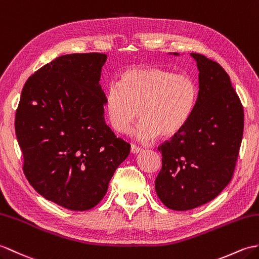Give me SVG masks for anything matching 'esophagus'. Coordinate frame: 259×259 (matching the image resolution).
<instances>
[{
	"label": "esophagus",
	"instance_id": "34e87169",
	"mask_svg": "<svg viewBox=\"0 0 259 259\" xmlns=\"http://www.w3.org/2000/svg\"><path fill=\"white\" fill-rule=\"evenodd\" d=\"M131 153H139L142 151V148L136 146V144H131Z\"/></svg>",
	"mask_w": 259,
	"mask_h": 259
}]
</instances>
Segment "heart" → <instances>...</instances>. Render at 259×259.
Instances as JSON below:
<instances>
[{
	"mask_svg": "<svg viewBox=\"0 0 259 259\" xmlns=\"http://www.w3.org/2000/svg\"><path fill=\"white\" fill-rule=\"evenodd\" d=\"M197 98L198 85L188 74L159 67L132 68L124 71L120 82L108 86L106 112L119 134H127L139 116L135 136L146 142L181 131L193 115Z\"/></svg>",
	"mask_w": 259,
	"mask_h": 259,
	"instance_id": "b5f03b06",
	"label": "heart"
}]
</instances>
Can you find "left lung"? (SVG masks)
Here are the masks:
<instances>
[{
	"label": "left lung",
	"mask_w": 259,
	"mask_h": 259,
	"mask_svg": "<svg viewBox=\"0 0 259 259\" xmlns=\"http://www.w3.org/2000/svg\"><path fill=\"white\" fill-rule=\"evenodd\" d=\"M198 98L185 127L158 147L162 167L155 179L161 202L189 211L218 196L231 182L244 130V109L230 76L202 54L192 53Z\"/></svg>",
	"instance_id": "8db88e82"
}]
</instances>
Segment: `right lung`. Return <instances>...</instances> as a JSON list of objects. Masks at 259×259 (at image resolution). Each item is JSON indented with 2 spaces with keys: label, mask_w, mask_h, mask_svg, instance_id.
<instances>
[{
  "label": "right lung",
  "mask_w": 259,
  "mask_h": 259,
  "mask_svg": "<svg viewBox=\"0 0 259 259\" xmlns=\"http://www.w3.org/2000/svg\"><path fill=\"white\" fill-rule=\"evenodd\" d=\"M107 55L59 56L26 80L15 113L23 171L35 191L71 211L102 200L130 144L105 122Z\"/></svg>",
  "instance_id": "1"
}]
</instances>
